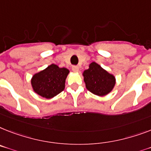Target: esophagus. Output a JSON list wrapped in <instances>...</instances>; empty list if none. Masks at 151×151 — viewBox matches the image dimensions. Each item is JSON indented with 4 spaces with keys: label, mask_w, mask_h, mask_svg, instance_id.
<instances>
[{
    "label": "esophagus",
    "mask_w": 151,
    "mask_h": 151,
    "mask_svg": "<svg viewBox=\"0 0 151 151\" xmlns=\"http://www.w3.org/2000/svg\"><path fill=\"white\" fill-rule=\"evenodd\" d=\"M72 69H73V72H78V70H79V67L78 66V65H73V67H72Z\"/></svg>",
    "instance_id": "1"
}]
</instances>
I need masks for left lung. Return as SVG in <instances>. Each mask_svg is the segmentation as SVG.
<instances>
[{"instance_id": "left-lung-1", "label": "left lung", "mask_w": 151, "mask_h": 151, "mask_svg": "<svg viewBox=\"0 0 151 151\" xmlns=\"http://www.w3.org/2000/svg\"><path fill=\"white\" fill-rule=\"evenodd\" d=\"M83 76L87 89L95 95H106L115 86V77L94 62L89 65L88 69L84 71Z\"/></svg>"}]
</instances>
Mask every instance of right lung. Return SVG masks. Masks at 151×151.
Instances as JSON below:
<instances>
[{"label":"right lung","mask_w":151,"mask_h":151,"mask_svg":"<svg viewBox=\"0 0 151 151\" xmlns=\"http://www.w3.org/2000/svg\"><path fill=\"white\" fill-rule=\"evenodd\" d=\"M69 71L52 64L32 77L34 91L41 96L51 99L64 90L65 78Z\"/></svg>","instance_id":"obj_1"}]
</instances>
